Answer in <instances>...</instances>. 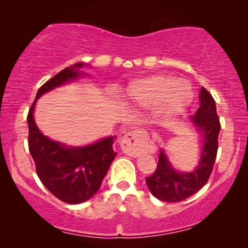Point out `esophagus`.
I'll list each match as a JSON object with an SVG mask.
<instances>
[{
  "label": "esophagus",
  "instance_id": "34e87169",
  "mask_svg": "<svg viewBox=\"0 0 248 248\" xmlns=\"http://www.w3.org/2000/svg\"><path fill=\"white\" fill-rule=\"evenodd\" d=\"M148 140V134L143 129H135L126 133L121 139V149L129 156H138Z\"/></svg>",
  "mask_w": 248,
  "mask_h": 248
}]
</instances>
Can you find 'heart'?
<instances>
[{
    "mask_svg": "<svg viewBox=\"0 0 248 248\" xmlns=\"http://www.w3.org/2000/svg\"><path fill=\"white\" fill-rule=\"evenodd\" d=\"M192 99L193 92L189 82L167 75L136 79L122 93V100L128 106H156V113L162 118L179 115L190 106Z\"/></svg>",
    "mask_w": 248,
    "mask_h": 248,
    "instance_id": "obj_1",
    "label": "heart"
}]
</instances>
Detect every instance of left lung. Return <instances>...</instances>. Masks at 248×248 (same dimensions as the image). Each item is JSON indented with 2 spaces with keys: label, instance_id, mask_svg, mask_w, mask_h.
Here are the masks:
<instances>
[{
  "label": "left lung",
  "instance_id": "left-lung-1",
  "mask_svg": "<svg viewBox=\"0 0 248 248\" xmlns=\"http://www.w3.org/2000/svg\"><path fill=\"white\" fill-rule=\"evenodd\" d=\"M199 99L201 106L191 120L202 133L204 140L201 161L197 169L192 172H178L161 150L155 172L146 177L150 192L160 201L175 203L189 198L205 186L212 172L217 157L220 122L216 109V101L209 91L202 87Z\"/></svg>",
  "mask_w": 248,
  "mask_h": 248
}]
</instances>
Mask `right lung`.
I'll return each instance as SVG.
<instances>
[{"instance_id":"obj_1","label":"right lung","mask_w":248,"mask_h":248,"mask_svg":"<svg viewBox=\"0 0 248 248\" xmlns=\"http://www.w3.org/2000/svg\"><path fill=\"white\" fill-rule=\"evenodd\" d=\"M66 67L43 84L28 113L29 126V152L35 161L36 171L43 186L57 198L69 204L86 202L98 191L101 182L109 169L116 153L113 143L116 136L102 140L86 147L66 148L59 142L43 135L33 120V109L39 96L57 86L80 76L76 67Z\"/></svg>"}]
</instances>
